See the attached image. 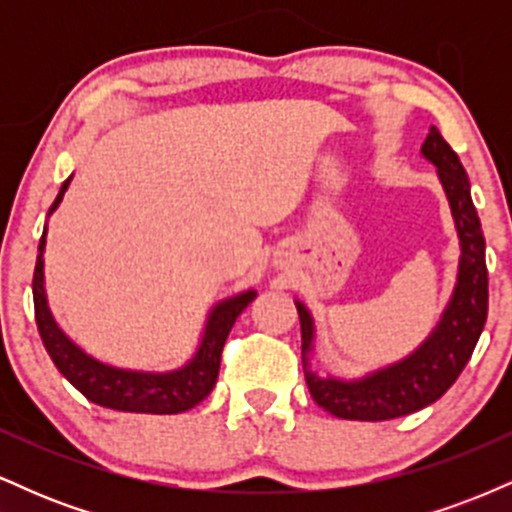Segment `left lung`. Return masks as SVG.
<instances>
[{
	"label": "left lung",
	"mask_w": 512,
	"mask_h": 512,
	"mask_svg": "<svg viewBox=\"0 0 512 512\" xmlns=\"http://www.w3.org/2000/svg\"><path fill=\"white\" fill-rule=\"evenodd\" d=\"M421 156L438 168L462 250L455 291L426 342L402 361L373 370L358 380H339L332 375L322 378L310 370L308 363L315 339L313 315L301 301H296L301 317L305 383L315 402L339 419L387 421L433 404L460 378L484 330L489 313V272L484 233L469 195V178L460 158L436 127L428 132Z\"/></svg>",
	"instance_id": "left-lung-1"
}]
</instances>
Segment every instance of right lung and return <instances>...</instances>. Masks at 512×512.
<instances>
[{"label": "right lung", "instance_id": "1", "mask_svg": "<svg viewBox=\"0 0 512 512\" xmlns=\"http://www.w3.org/2000/svg\"><path fill=\"white\" fill-rule=\"evenodd\" d=\"M69 182H72V175L62 182L48 216L60 207ZM45 236H48V226H45L43 238H40L38 262H35L33 272L35 322H38V332L45 349H48L50 358L55 361L57 370H60L64 378L86 399L117 411H134V414H180V411L197 407L214 390L216 378H219L221 351L228 339V332H231L236 317L255 301L257 291H243L211 308L199 349L182 368L168 370V373H144V370L115 368L98 361V358L88 356L84 349H79L57 327L55 317H52L48 308V296H45Z\"/></svg>", "mask_w": 512, "mask_h": 512}]
</instances>
